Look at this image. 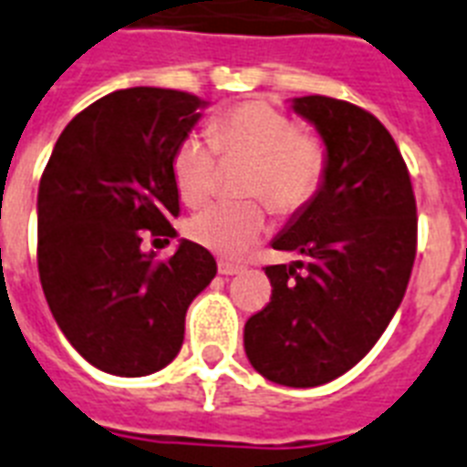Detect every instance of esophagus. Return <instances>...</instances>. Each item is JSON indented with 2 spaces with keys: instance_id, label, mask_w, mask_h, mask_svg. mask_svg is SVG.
I'll list each match as a JSON object with an SVG mask.
<instances>
[{
  "instance_id": "1",
  "label": "esophagus",
  "mask_w": 467,
  "mask_h": 467,
  "mask_svg": "<svg viewBox=\"0 0 467 467\" xmlns=\"http://www.w3.org/2000/svg\"><path fill=\"white\" fill-rule=\"evenodd\" d=\"M241 270H244V265H238V263H229V260H219V273L226 275V277H229V275H238V273H241Z\"/></svg>"
}]
</instances>
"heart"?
<instances>
[{"label": "heart", "mask_w": 467, "mask_h": 467, "mask_svg": "<svg viewBox=\"0 0 467 467\" xmlns=\"http://www.w3.org/2000/svg\"><path fill=\"white\" fill-rule=\"evenodd\" d=\"M209 142L187 136L172 150L170 172L184 204L200 207L214 190L216 155L223 161H248L241 177V194L260 197L275 214L295 216L319 194L327 177V143L299 131L297 119L265 99L231 104L209 119ZM260 200L219 202L187 222V236L202 248L236 258L267 229L265 204Z\"/></svg>", "instance_id": "heart-1"}]
</instances>
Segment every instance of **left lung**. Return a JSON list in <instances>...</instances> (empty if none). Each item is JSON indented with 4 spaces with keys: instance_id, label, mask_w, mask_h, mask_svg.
Here are the masks:
<instances>
[{
    "instance_id": "1",
    "label": "left lung",
    "mask_w": 467,
    "mask_h": 467,
    "mask_svg": "<svg viewBox=\"0 0 467 467\" xmlns=\"http://www.w3.org/2000/svg\"><path fill=\"white\" fill-rule=\"evenodd\" d=\"M327 143L319 194L273 241L302 258L267 265L273 295L245 321V356L287 388L350 370L402 305L417 258V200L395 139L370 111L334 97L295 99Z\"/></svg>"
}]
</instances>
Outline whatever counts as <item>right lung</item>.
I'll use <instances>...</instances> for the list:
<instances>
[{"label":"right lung","instance_id":"obj_1","mask_svg":"<svg viewBox=\"0 0 467 467\" xmlns=\"http://www.w3.org/2000/svg\"><path fill=\"white\" fill-rule=\"evenodd\" d=\"M202 104L162 87L111 92L65 126L43 170V295L79 356L111 375L165 368L182 346L187 306L216 275L214 255L192 241L168 260L140 251L146 236H175L170 161Z\"/></svg>","mask_w":467,"mask_h":467}]
</instances>
